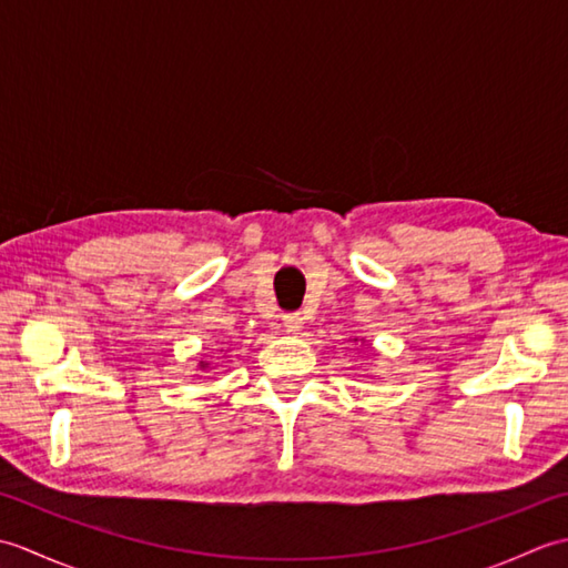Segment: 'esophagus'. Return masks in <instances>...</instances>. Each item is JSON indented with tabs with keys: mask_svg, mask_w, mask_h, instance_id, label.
<instances>
[{
	"mask_svg": "<svg viewBox=\"0 0 568 568\" xmlns=\"http://www.w3.org/2000/svg\"><path fill=\"white\" fill-rule=\"evenodd\" d=\"M283 324H285L287 332L297 334L300 329H303V324H305L303 312H287V315H283Z\"/></svg>",
	"mask_w": 568,
	"mask_h": 568,
	"instance_id": "obj_1",
	"label": "esophagus"
}]
</instances>
